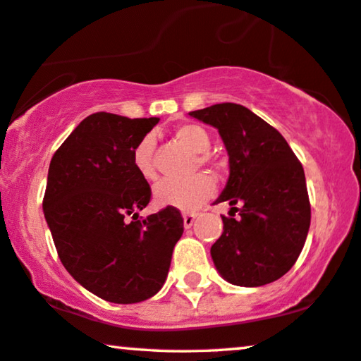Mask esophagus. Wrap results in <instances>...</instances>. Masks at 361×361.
<instances>
[{
  "instance_id": "34e87169",
  "label": "esophagus",
  "mask_w": 361,
  "mask_h": 361,
  "mask_svg": "<svg viewBox=\"0 0 361 361\" xmlns=\"http://www.w3.org/2000/svg\"><path fill=\"white\" fill-rule=\"evenodd\" d=\"M195 216H197V215L192 214V212H187V214L182 215V219H184V226H185V228H190V226L194 225Z\"/></svg>"
}]
</instances>
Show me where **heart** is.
I'll use <instances>...</instances> for the list:
<instances>
[{
    "label": "heart",
    "mask_w": 361,
    "mask_h": 361,
    "mask_svg": "<svg viewBox=\"0 0 361 361\" xmlns=\"http://www.w3.org/2000/svg\"><path fill=\"white\" fill-rule=\"evenodd\" d=\"M174 137L179 145L195 152V166H209L210 157L205 154L210 147V136L204 126L197 123H184L174 130ZM154 141L151 136L142 137L133 151V166L145 180H154L156 167L152 161ZM215 189V182L209 174H195L184 180H162L154 189V202L159 207H172L179 210H192L209 199Z\"/></svg>",
    "instance_id": "b5f03b06"
}]
</instances>
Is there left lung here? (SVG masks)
Masks as SVG:
<instances>
[{
	"label": "left lung",
	"instance_id": "8db88e82",
	"mask_svg": "<svg viewBox=\"0 0 361 361\" xmlns=\"http://www.w3.org/2000/svg\"><path fill=\"white\" fill-rule=\"evenodd\" d=\"M189 115L216 128L228 152V180L214 204L231 209L210 248L215 268L235 286L273 283L293 268L309 233L302 164L283 135L248 108L219 103Z\"/></svg>",
	"mask_w": 361,
	"mask_h": 361
}]
</instances>
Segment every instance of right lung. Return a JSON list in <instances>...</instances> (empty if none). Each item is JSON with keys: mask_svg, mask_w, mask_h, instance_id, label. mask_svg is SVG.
Returning a JSON list of instances; mask_svg holds the SVG:
<instances>
[{"mask_svg": "<svg viewBox=\"0 0 361 361\" xmlns=\"http://www.w3.org/2000/svg\"><path fill=\"white\" fill-rule=\"evenodd\" d=\"M157 121L93 113L49 166L42 210L59 258L78 284L108 302L135 304L159 293L184 233L172 207L137 220L151 187L133 166V151Z\"/></svg>", "mask_w": 361, "mask_h": 361, "instance_id": "right-lung-1", "label": "right lung"}]
</instances>
